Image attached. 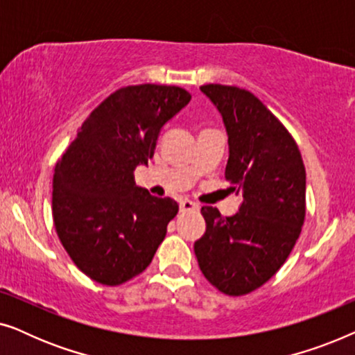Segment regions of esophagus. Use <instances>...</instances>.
Returning <instances> with one entry per match:
<instances>
[{
	"label": "esophagus",
	"instance_id": "obj_1",
	"mask_svg": "<svg viewBox=\"0 0 355 355\" xmlns=\"http://www.w3.org/2000/svg\"><path fill=\"white\" fill-rule=\"evenodd\" d=\"M179 210H181L182 213H186V211H196V210H198V205L197 203H193V202H191V200H182L181 203H179Z\"/></svg>",
	"mask_w": 355,
	"mask_h": 355
}]
</instances>
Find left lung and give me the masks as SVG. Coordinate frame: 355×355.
Returning a JSON list of instances; mask_svg holds the SVG:
<instances>
[{
	"instance_id": "1",
	"label": "left lung",
	"mask_w": 355,
	"mask_h": 355,
	"mask_svg": "<svg viewBox=\"0 0 355 355\" xmlns=\"http://www.w3.org/2000/svg\"><path fill=\"white\" fill-rule=\"evenodd\" d=\"M230 144L225 176L242 203L232 216L202 207L207 231L193 250L202 273L227 295L249 294L278 271L305 220V168L279 119L249 90L202 85Z\"/></svg>"
}]
</instances>
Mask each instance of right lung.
<instances>
[{"label": "right lung", "mask_w": 355, "mask_h": 355, "mask_svg": "<svg viewBox=\"0 0 355 355\" xmlns=\"http://www.w3.org/2000/svg\"><path fill=\"white\" fill-rule=\"evenodd\" d=\"M191 101L174 85H129L84 121L53 176V221L62 247L90 279L118 286L142 273L178 215L173 198L137 187L159 130Z\"/></svg>", "instance_id": "add662e5"}]
</instances>
